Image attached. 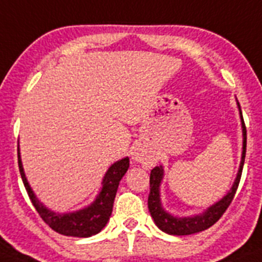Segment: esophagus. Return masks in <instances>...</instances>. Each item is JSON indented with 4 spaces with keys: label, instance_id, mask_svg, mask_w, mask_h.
<instances>
[{
    "label": "esophagus",
    "instance_id": "obj_1",
    "mask_svg": "<svg viewBox=\"0 0 262 262\" xmlns=\"http://www.w3.org/2000/svg\"><path fill=\"white\" fill-rule=\"evenodd\" d=\"M132 156H133L134 161L144 163V165L149 166V165H151V163H153V159H151V157H150L147 153H145L142 149H138V147H137V149H134V151H133V154H132Z\"/></svg>",
    "mask_w": 262,
    "mask_h": 262
}]
</instances>
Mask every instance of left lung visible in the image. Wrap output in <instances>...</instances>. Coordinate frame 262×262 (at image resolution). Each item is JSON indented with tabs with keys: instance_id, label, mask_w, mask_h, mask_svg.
I'll use <instances>...</instances> for the list:
<instances>
[{
	"instance_id": "left-lung-1",
	"label": "left lung",
	"mask_w": 262,
	"mask_h": 262,
	"mask_svg": "<svg viewBox=\"0 0 262 262\" xmlns=\"http://www.w3.org/2000/svg\"><path fill=\"white\" fill-rule=\"evenodd\" d=\"M241 121H243V157H241V163H240V170L237 172L236 181L232 186L231 191L226 196L219 200L217 203L213 204L210 207L203 215H196L192 217H174L170 213L166 212L161 207V202H159V185L162 181L163 170L162 167H154L150 172V192H149V199H147V207L149 211L153 216L154 222H156L157 227L159 229H162L163 232L169 233V235H177V236H185V235H192V233H198L204 229H208L212 227L217 220L223 216V213L226 212L229 204L232 203V200L235 198L236 190L240 183L241 172H243V166H244L245 161V151H247V128H245L244 118H243V113H241Z\"/></svg>"
}]
</instances>
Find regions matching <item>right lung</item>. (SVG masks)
Wrapping results in <instances>:
<instances>
[{"mask_svg":"<svg viewBox=\"0 0 262 262\" xmlns=\"http://www.w3.org/2000/svg\"><path fill=\"white\" fill-rule=\"evenodd\" d=\"M18 167H19L22 182H24L25 188H26L34 208L50 228H52L60 235L74 236V237H90V236L99 233L106 226L109 216L112 215L113 202H115L118 185H120V181L125 175V172L129 169V158L121 159L109 167L103 179V188L100 191L96 200L90 207L77 211V212L62 213V215L47 210L46 207L36 199L30 186L27 183L26 177H25L19 153H18Z\"/></svg>","mask_w":262,"mask_h":262,"instance_id":"add662e5","label":"right lung"}]
</instances>
